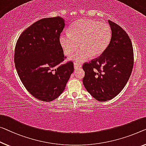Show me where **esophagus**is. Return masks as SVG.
I'll list each match as a JSON object with an SVG mask.
<instances>
[{"label": "esophagus", "instance_id": "34e87169", "mask_svg": "<svg viewBox=\"0 0 146 146\" xmlns=\"http://www.w3.org/2000/svg\"><path fill=\"white\" fill-rule=\"evenodd\" d=\"M81 67H82V66L80 64H78V63H77V62L74 63V68H75V69L81 68Z\"/></svg>", "mask_w": 146, "mask_h": 146}]
</instances>
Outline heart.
<instances>
[{"label":"heart","instance_id":"heart-1","mask_svg":"<svg viewBox=\"0 0 146 146\" xmlns=\"http://www.w3.org/2000/svg\"><path fill=\"white\" fill-rule=\"evenodd\" d=\"M111 29L107 23L90 19H81L75 21L69 29V33L63 32L60 35V42L67 56L76 62H82L92 57L100 56L110 44L111 38Z\"/></svg>","mask_w":146,"mask_h":146}]
</instances>
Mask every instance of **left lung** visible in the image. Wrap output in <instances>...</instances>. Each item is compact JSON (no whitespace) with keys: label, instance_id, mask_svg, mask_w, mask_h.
Listing matches in <instances>:
<instances>
[{"label":"left lung","instance_id":"1","mask_svg":"<svg viewBox=\"0 0 146 146\" xmlns=\"http://www.w3.org/2000/svg\"><path fill=\"white\" fill-rule=\"evenodd\" d=\"M112 35L110 44L100 56L84 63L82 82L86 90L100 102L113 98L129 80L134 53L129 35L119 25L109 20Z\"/></svg>","mask_w":146,"mask_h":146}]
</instances>
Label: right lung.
<instances>
[{
    "label": "right lung",
    "mask_w": 146,
    "mask_h": 146,
    "mask_svg": "<svg viewBox=\"0 0 146 146\" xmlns=\"http://www.w3.org/2000/svg\"><path fill=\"white\" fill-rule=\"evenodd\" d=\"M66 23L61 17L34 23L21 34L15 48V66L28 92L51 102L64 92L74 71L73 63L61 64L66 56L60 42Z\"/></svg>",
    "instance_id": "add662e5"
}]
</instances>
